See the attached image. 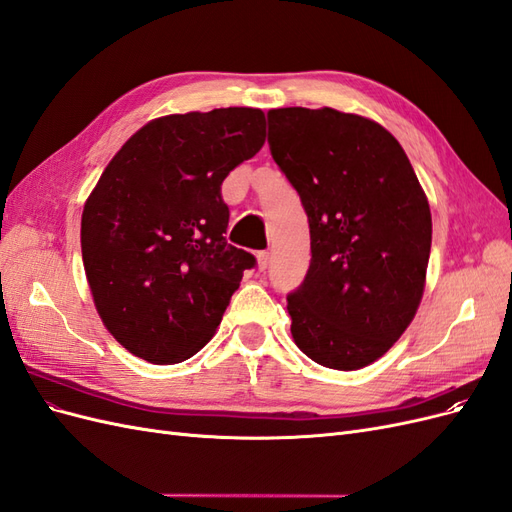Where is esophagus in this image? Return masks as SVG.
<instances>
[{
  "instance_id": "34e87169",
  "label": "esophagus",
  "mask_w": 512,
  "mask_h": 512,
  "mask_svg": "<svg viewBox=\"0 0 512 512\" xmlns=\"http://www.w3.org/2000/svg\"><path fill=\"white\" fill-rule=\"evenodd\" d=\"M256 262H258V269L260 271H267V267H269V252H258L256 254Z\"/></svg>"
}]
</instances>
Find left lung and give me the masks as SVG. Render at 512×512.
Here are the masks:
<instances>
[{"mask_svg":"<svg viewBox=\"0 0 512 512\" xmlns=\"http://www.w3.org/2000/svg\"><path fill=\"white\" fill-rule=\"evenodd\" d=\"M271 156L299 192L312 262L288 297L294 344L354 371L391 350L423 299L431 211L397 138L335 108H273Z\"/></svg>","mask_w":512,"mask_h":512,"instance_id":"obj_1","label":"left lung"}]
</instances>
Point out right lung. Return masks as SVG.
<instances>
[{"label":"right lung","mask_w":512,"mask_h":512,"mask_svg":"<svg viewBox=\"0 0 512 512\" xmlns=\"http://www.w3.org/2000/svg\"><path fill=\"white\" fill-rule=\"evenodd\" d=\"M265 113L230 106L158 117L132 134L85 200L91 297L117 342L153 365L213 337L256 258L224 237L222 181L265 145Z\"/></svg>","instance_id":"right-lung-1"}]
</instances>
